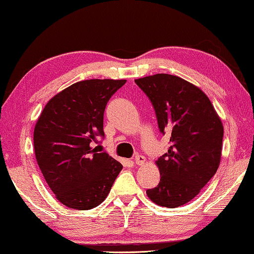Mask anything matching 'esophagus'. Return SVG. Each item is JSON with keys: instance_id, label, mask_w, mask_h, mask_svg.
Wrapping results in <instances>:
<instances>
[{"instance_id": "34e87169", "label": "esophagus", "mask_w": 254, "mask_h": 254, "mask_svg": "<svg viewBox=\"0 0 254 254\" xmlns=\"http://www.w3.org/2000/svg\"><path fill=\"white\" fill-rule=\"evenodd\" d=\"M144 161H146V157H144L143 155H139V154H137V155H135V157H134V162H135V164H137V166L143 164Z\"/></svg>"}]
</instances>
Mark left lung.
Returning a JSON list of instances; mask_svg holds the SVG:
<instances>
[{
  "instance_id": "8db88e82",
  "label": "left lung",
  "mask_w": 254,
  "mask_h": 254,
  "mask_svg": "<svg viewBox=\"0 0 254 254\" xmlns=\"http://www.w3.org/2000/svg\"><path fill=\"white\" fill-rule=\"evenodd\" d=\"M135 84L153 105L161 133L170 136L169 149L156 161L160 182L146 192L157 205L174 209L195 198L218 169L222 121L209 98L182 78L157 73Z\"/></svg>"
}]
</instances>
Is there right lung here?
Masks as SVG:
<instances>
[{"instance_id": "add662e5", "label": "right lung", "mask_w": 254, "mask_h": 254, "mask_svg": "<svg viewBox=\"0 0 254 254\" xmlns=\"http://www.w3.org/2000/svg\"><path fill=\"white\" fill-rule=\"evenodd\" d=\"M126 80L78 81L55 95L35 126L36 160L59 202L90 210L106 198L123 164L95 143L105 136L104 113Z\"/></svg>"}]
</instances>
